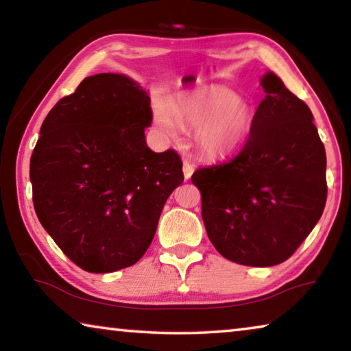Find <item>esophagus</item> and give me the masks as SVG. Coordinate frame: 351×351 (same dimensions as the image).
I'll return each instance as SVG.
<instances>
[{"mask_svg": "<svg viewBox=\"0 0 351 351\" xmlns=\"http://www.w3.org/2000/svg\"><path fill=\"white\" fill-rule=\"evenodd\" d=\"M193 170H195V165H193L192 162H189V161H184V165H182V171H184V178H186V180H190V176H192Z\"/></svg>", "mask_w": 351, "mask_h": 351, "instance_id": "obj_1", "label": "esophagus"}]
</instances>
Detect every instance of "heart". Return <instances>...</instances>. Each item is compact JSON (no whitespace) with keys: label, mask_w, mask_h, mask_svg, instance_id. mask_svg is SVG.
Instances as JSON below:
<instances>
[{"label":"heart","mask_w":351,"mask_h":351,"mask_svg":"<svg viewBox=\"0 0 351 351\" xmlns=\"http://www.w3.org/2000/svg\"><path fill=\"white\" fill-rule=\"evenodd\" d=\"M158 128L175 138L180 127L193 130L198 153L207 159H224L245 144L254 123V112L240 94L221 85L184 93L154 106Z\"/></svg>","instance_id":"1"}]
</instances>
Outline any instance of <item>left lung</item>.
<instances>
[{
  "label": "left lung",
  "mask_w": 351,
  "mask_h": 351,
  "mask_svg": "<svg viewBox=\"0 0 351 351\" xmlns=\"http://www.w3.org/2000/svg\"><path fill=\"white\" fill-rule=\"evenodd\" d=\"M261 86L266 96L240 153L192 175L212 245L246 266L288 260L326 201L325 147L311 110L276 74L263 75Z\"/></svg>",
  "instance_id": "left-lung-1"
}]
</instances>
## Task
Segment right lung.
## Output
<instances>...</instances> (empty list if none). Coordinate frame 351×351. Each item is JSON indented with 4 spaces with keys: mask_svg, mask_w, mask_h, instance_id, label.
Segmentation results:
<instances>
[{
    "mask_svg": "<svg viewBox=\"0 0 351 351\" xmlns=\"http://www.w3.org/2000/svg\"><path fill=\"white\" fill-rule=\"evenodd\" d=\"M152 121L147 91L110 73L82 80L43 121L31 156L35 213L83 271L134 265L184 181L180 154L147 147Z\"/></svg>",
    "mask_w": 351,
    "mask_h": 351,
    "instance_id": "add662e5",
    "label": "right lung"
}]
</instances>
